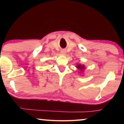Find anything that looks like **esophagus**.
Masks as SVG:
<instances>
[{
  "mask_svg": "<svg viewBox=\"0 0 124 124\" xmlns=\"http://www.w3.org/2000/svg\"><path fill=\"white\" fill-rule=\"evenodd\" d=\"M61 53L62 54H66V51L65 50H62L61 51Z\"/></svg>",
  "mask_w": 124,
  "mask_h": 124,
  "instance_id": "esophagus-1",
  "label": "esophagus"
}]
</instances>
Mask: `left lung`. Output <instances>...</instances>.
Listing matches in <instances>:
<instances>
[{
    "mask_svg": "<svg viewBox=\"0 0 124 124\" xmlns=\"http://www.w3.org/2000/svg\"><path fill=\"white\" fill-rule=\"evenodd\" d=\"M76 67L78 69H79V70H84V69H85V65H81V64H77V65H76Z\"/></svg>",
    "mask_w": 124,
    "mask_h": 124,
    "instance_id": "8db88e82",
    "label": "left lung"
}]
</instances>
